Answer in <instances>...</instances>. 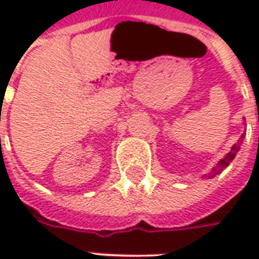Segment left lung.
I'll return each mask as SVG.
<instances>
[{
    "instance_id": "8db88e82",
    "label": "left lung",
    "mask_w": 259,
    "mask_h": 259,
    "mask_svg": "<svg viewBox=\"0 0 259 259\" xmlns=\"http://www.w3.org/2000/svg\"><path fill=\"white\" fill-rule=\"evenodd\" d=\"M243 139H244V135H241V137H240L239 140H237V143L236 144H233V147L230 148V151L225 155V157L222 158V159H219V162L213 166V168L208 172L206 175H204V178H206V179H212V178H215L217 175H219L221 172H222L223 169L226 168V166H229V163L232 162L234 159V157H236V154L239 152L240 150V146L243 144Z\"/></svg>"
}]
</instances>
